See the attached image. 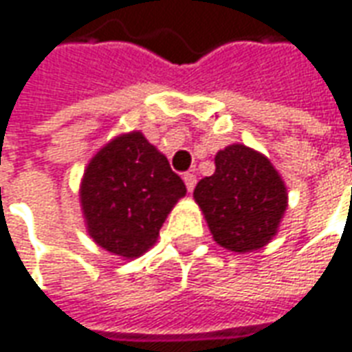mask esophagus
Wrapping results in <instances>:
<instances>
[{"label":"esophagus","instance_id":"1","mask_svg":"<svg viewBox=\"0 0 352 352\" xmlns=\"http://www.w3.org/2000/svg\"><path fill=\"white\" fill-rule=\"evenodd\" d=\"M184 182H186V188H188V191L195 190V184H197V178H195V174H191V172H186V174H184Z\"/></svg>","mask_w":352,"mask_h":352}]
</instances>
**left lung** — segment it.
<instances>
[{
  "label": "left lung",
  "instance_id": "8db88e82",
  "mask_svg": "<svg viewBox=\"0 0 352 352\" xmlns=\"http://www.w3.org/2000/svg\"><path fill=\"white\" fill-rule=\"evenodd\" d=\"M217 170L195 186L193 197L218 245L236 253L264 247L287 207L280 174L261 153L236 144L218 151Z\"/></svg>",
  "mask_w": 352,
  "mask_h": 352
}]
</instances>
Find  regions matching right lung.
I'll return each mask as SVG.
<instances>
[{
  "label": "right lung",
  "instance_id": "add662e5",
  "mask_svg": "<svg viewBox=\"0 0 352 352\" xmlns=\"http://www.w3.org/2000/svg\"><path fill=\"white\" fill-rule=\"evenodd\" d=\"M186 184L144 134L115 138L89 161L80 201L89 236L107 251L134 258L157 241Z\"/></svg>",
  "mask_w": 352,
  "mask_h": 352
}]
</instances>
